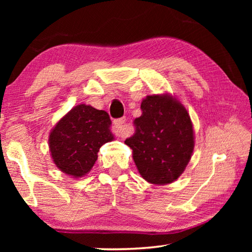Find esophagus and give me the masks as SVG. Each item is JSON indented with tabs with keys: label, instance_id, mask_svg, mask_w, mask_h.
Here are the masks:
<instances>
[{
	"label": "esophagus",
	"instance_id": "obj_1",
	"mask_svg": "<svg viewBox=\"0 0 252 252\" xmlns=\"http://www.w3.org/2000/svg\"><path fill=\"white\" fill-rule=\"evenodd\" d=\"M113 129H114V133L120 136V138H126V136L129 134V132H127L126 127V119L125 118L118 119V120L114 121Z\"/></svg>",
	"mask_w": 252,
	"mask_h": 252
}]
</instances>
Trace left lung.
<instances>
[{"label":"left lung","mask_w":252,"mask_h":252,"mask_svg":"<svg viewBox=\"0 0 252 252\" xmlns=\"http://www.w3.org/2000/svg\"><path fill=\"white\" fill-rule=\"evenodd\" d=\"M135 132L125 143L141 177L152 185L176 181L189 163L194 148V132L188 111L168 94L147 95Z\"/></svg>","instance_id":"left-lung-1"}]
</instances>
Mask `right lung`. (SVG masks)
I'll use <instances>...</instances> for the list:
<instances>
[{"mask_svg":"<svg viewBox=\"0 0 252 252\" xmlns=\"http://www.w3.org/2000/svg\"><path fill=\"white\" fill-rule=\"evenodd\" d=\"M110 126L105 111L87 104L74 106L50 133L49 147L54 164L67 176H85L97 160L100 148L114 140Z\"/></svg>","mask_w":252,"mask_h":252,"instance_id":"obj_1","label":"right lung"}]
</instances>
